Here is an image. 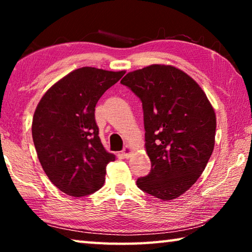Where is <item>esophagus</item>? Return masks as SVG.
<instances>
[{"mask_svg":"<svg viewBox=\"0 0 252 252\" xmlns=\"http://www.w3.org/2000/svg\"><path fill=\"white\" fill-rule=\"evenodd\" d=\"M131 153H132V148L129 147V146H126V147L122 150V155H123V157L126 158V159H127V158H130Z\"/></svg>","mask_w":252,"mask_h":252,"instance_id":"esophagus-1","label":"esophagus"}]
</instances>
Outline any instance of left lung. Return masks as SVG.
Masks as SVG:
<instances>
[{"label": "left lung", "mask_w": 252, "mask_h": 252, "mask_svg": "<svg viewBox=\"0 0 252 252\" xmlns=\"http://www.w3.org/2000/svg\"><path fill=\"white\" fill-rule=\"evenodd\" d=\"M142 102L151 171L136 186L168 201L201 176L215 148L216 113L195 81L172 65L152 64L121 80Z\"/></svg>", "instance_id": "obj_1"}]
</instances>
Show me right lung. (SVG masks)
I'll return each instance as SVG.
<instances>
[{
  "mask_svg": "<svg viewBox=\"0 0 252 252\" xmlns=\"http://www.w3.org/2000/svg\"><path fill=\"white\" fill-rule=\"evenodd\" d=\"M125 73L80 67L53 84L36 106L32 138L37 158L50 181L67 195L94 193L103 186L106 164L116 160L101 143L94 111Z\"/></svg>",
  "mask_w": 252,
  "mask_h": 252,
  "instance_id": "right-lung-1",
  "label": "right lung"
}]
</instances>
